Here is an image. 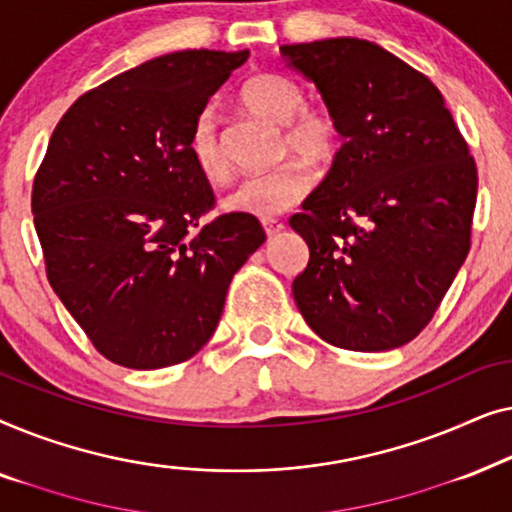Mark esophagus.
Listing matches in <instances>:
<instances>
[{
    "label": "esophagus",
    "mask_w": 512,
    "mask_h": 512,
    "mask_svg": "<svg viewBox=\"0 0 512 512\" xmlns=\"http://www.w3.org/2000/svg\"><path fill=\"white\" fill-rule=\"evenodd\" d=\"M263 230L268 237H277L284 230V223L277 219H263Z\"/></svg>",
    "instance_id": "esophagus-1"
}]
</instances>
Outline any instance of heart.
I'll return each mask as SVG.
<instances>
[{
  "label": "heart",
  "mask_w": 512,
  "mask_h": 512,
  "mask_svg": "<svg viewBox=\"0 0 512 512\" xmlns=\"http://www.w3.org/2000/svg\"><path fill=\"white\" fill-rule=\"evenodd\" d=\"M242 107L265 121L282 125L279 158L298 156L321 165L335 156L340 146V128L333 114L319 107H305L303 88L282 74H256L242 86ZM188 151L200 174L214 184L228 179L230 167L223 149L216 118L205 111L195 121ZM303 160H286L275 170L244 179L223 198V209L237 216L275 219L296 207L314 186V174Z\"/></svg>",
  "instance_id": "b5f03b06"
}]
</instances>
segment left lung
Returning <instances> with one entry per match:
<instances>
[{"mask_svg": "<svg viewBox=\"0 0 512 512\" xmlns=\"http://www.w3.org/2000/svg\"><path fill=\"white\" fill-rule=\"evenodd\" d=\"M345 139L289 226L310 247L293 298L321 340L387 352L417 338L468 249L478 170L443 95L366 39L282 46Z\"/></svg>", "mask_w": 512, "mask_h": 512, "instance_id": "1", "label": "left lung"}]
</instances>
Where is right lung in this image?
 I'll return each instance as SVG.
<instances>
[{"instance_id": "obj_1", "label": "right lung", "mask_w": 512, "mask_h": 512, "mask_svg": "<svg viewBox=\"0 0 512 512\" xmlns=\"http://www.w3.org/2000/svg\"><path fill=\"white\" fill-rule=\"evenodd\" d=\"M249 51H177L81 95L55 125L32 188L46 275L97 352L156 370L198 354L230 279L265 242L221 214L188 137Z\"/></svg>"}]
</instances>
